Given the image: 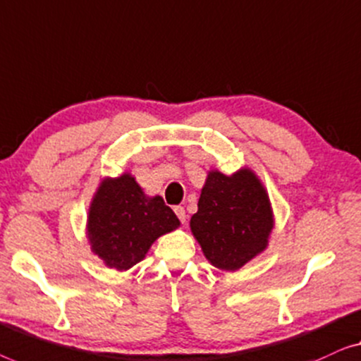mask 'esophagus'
I'll use <instances>...</instances> for the list:
<instances>
[{
    "label": "esophagus",
    "mask_w": 361,
    "mask_h": 361,
    "mask_svg": "<svg viewBox=\"0 0 361 361\" xmlns=\"http://www.w3.org/2000/svg\"><path fill=\"white\" fill-rule=\"evenodd\" d=\"M173 211H175L176 217H178V219H180V222H186V212H185V207H183V206H175V207H173Z\"/></svg>",
    "instance_id": "esophagus-1"
}]
</instances>
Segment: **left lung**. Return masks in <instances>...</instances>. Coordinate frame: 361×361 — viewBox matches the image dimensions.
<instances>
[{
    "label": "left lung",
    "mask_w": 361,
    "mask_h": 361,
    "mask_svg": "<svg viewBox=\"0 0 361 361\" xmlns=\"http://www.w3.org/2000/svg\"><path fill=\"white\" fill-rule=\"evenodd\" d=\"M190 226L207 260L221 270L235 271L268 245L273 229L270 200L248 169L232 176L209 171Z\"/></svg>",
    "instance_id": "left-lung-1"
}]
</instances>
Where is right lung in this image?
I'll use <instances>...</instances> for the list:
<instances>
[{"label": "right lung", "instance_id": "right-lung-1", "mask_svg": "<svg viewBox=\"0 0 361 361\" xmlns=\"http://www.w3.org/2000/svg\"><path fill=\"white\" fill-rule=\"evenodd\" d=\"M180 226L160 196L149 197L129 173L106 178L96 191L88 216L91 250L109 268L129 270L152 243Z\"/></svg>", "mask_w": 361, "mask_h": 361}]
</instances>
